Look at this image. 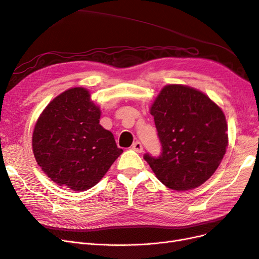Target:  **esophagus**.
Masks as SVG:
<instances>
[{"label": "esophagus", "instance_id": "1", "mask_svg": "<svg viewBox=\"0 0 259 259\" xmlns=\"http://www.w3.org/2000/svg\"><path fill=\"white\" fill-rule=\"evenodd\" d=\"M132 149H133V150H134V151H136V152L140 153V152H143V150H144V147H143L142 143L136 142V143L133 144V146H132Z\"/></svg>", "mask_w": 259, "mask_h": 259}]
</instances>
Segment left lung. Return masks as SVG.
I'll use <instances>...</instances> for the list:
<instances>
[{
  "label": "left lung",
  "instance_id": "8db88e82",
  "mask_svg": "<svg viewBox=\"0 0 259 259\" xmlns=\"http://www.w3.org/2000/svg\"><path fill=\"white\" fill-rule=\"evenodd\" d=\"M159 156L144 159L169 189L190 190L215 173L228 146L224 112L205 94L184 85H167L151 106Z\"/></svg>",
  "mask_w": 259,
  "mask_h": 259
}]
</instances>
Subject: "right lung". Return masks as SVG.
Masks as SVG:
<instances>
[{
    "instance_id": "obj_1",
    "label": "right lung",
    "mask_w": 259,
    "mask_h": 259,
    "mask_svg": "<svg viewBox=\"0 0 259 259\" xmlns=\"http://www.w3.org/2000/svg\"><path fill=\"white\" fill-rule=\"evenodd\" d=\"M100 110L82 88L70 89L44 109L33 131L38 165L54 183L84 191L105 176L123 150L99 124Z\"/></svg>"
}]
</instances>
